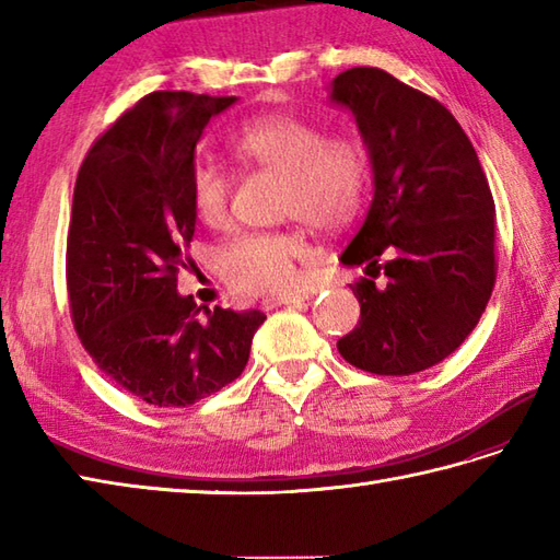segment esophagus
Returning <instances> with one entry per match:
<instances>
[{"label":"esophagus","mask_w":560,"mask_h":560,"mask_svg":"<svg viewBox=\"0 0 560 560\" xmlns=\"http://www.w3.org/2000/svg\"><path fill=\"white\" fill-rule=\"evenodd\" d=\"M305 301H307L305 295H279V299H265V301H261V307H265V311H273V307L299 305V303H305Z\"/></svg>","instance_id":"obj_1"}]
</instances>
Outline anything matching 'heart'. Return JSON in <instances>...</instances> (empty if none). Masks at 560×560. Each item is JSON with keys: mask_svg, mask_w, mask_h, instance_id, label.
Returning <instances> with one entry per match:
<instances>
[{"mask_svg": "<svg viewBox=\"0 0 560 560\" xmlns=\"http://www.w3.org/2000/svg\"><path fill=\"white\" fill-rule=\"evenodd\" d=\"M243 168L281 177L279 209L317 231H339L359 211L368 180L361 144L349 137H323L293 115H261L229 141ZM189 205L207 225H223L231 207V175L221 165L199 161L189 173ZM307 245L295 231L243 233L219 253L225 283L243 295H281L295 287V261Z\"/></svg>", "mask_w": 560, "mask_h": 560, "instance_id": "heart-1", "label": "heart"}]
</instances>
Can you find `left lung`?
Segmentation results:
<instances>
[{
	"instance_id": "obj_1",
	"label": "left lung",
	"mask_w": 560,
	"mask_h": 560,
	"mask_svg": "<svg viewBox=\"0 0 560 560\" xmlns=\"http://www.w3.org/2000/svg\"><path fill=\"white\" fill-rule=\"evenodd\" d=\"M327 91L353 115L373 168L371 209L339 257L365 265L351 283L361 319L337 349L368 373H421L471 335L491 299L489 180L445 105L387 71L353 67ZM377 272L388 277L383 288L374 287Z\"/></svg>"
}]
</instances>
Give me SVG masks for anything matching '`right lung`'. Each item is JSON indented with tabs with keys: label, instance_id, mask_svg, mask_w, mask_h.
Returning a JSON list of instances; mask_svg holds the SVG:
<instances>
[{
	"label": "right lung",
	"instance_id": "right-lung-1",
	"mask_svg": "<svg viewBox=\"0 0 560 560\" xmlns=\"http://www.w3.org/2000/svg\"><path fill=\"white\" fill-rule=\"evenodd\" d=\"M235 96L156 91L83 159L67 237V289L83 349L153 407H189L241 375L259 311L199 313L177 293L195 235L189 173L211 117Z\"/></svg>",
	"mask_w": 560,
	"mask_h": 560
}]
</instances>
